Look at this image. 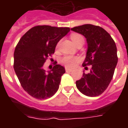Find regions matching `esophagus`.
Here are the masks:
<instances>
[{
  "mask_svg": "<svg viewBox=\"0 0 128 128\" xmlns=\"http://www.w3.org/2000/svg\"><path fill=\"white\" fill-rule=\"evenodd\" d=\"M72 69H70V68H66V72H72Z\"/></svg>",
  "mask_w": 128,
  "mask_h": 128,
  "instance_id": "34e87169",
  "label": "esophagus"
}]
</instances>
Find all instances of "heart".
Here are the masks:
<instances>
[{"label":"heart","mask_w":128,"mask_h":128,"mask_svg":"<svg viewBox=\"0 0 128 128\" xmlns=\"http://www.w3.org/2000/svg\"><path fill=\"white\" fill-rule=\"evenodd\" d=\"M71 39L73 41L75 45L78 44L80 42H84V39L82 35L78 34H72L71 35ZM78 61V58L76 57H72L70 56H65L61 59V62L64 64L65 66L69 68H72L75 65L76 62Z\"/></svg>","instance_id":"1"}]
</instances>
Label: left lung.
I'll return each instance as SVG.
<instances>
[{
    "instance_id": "obj_1",
    "label": "left lung",
    "mask_w": 128,
    "mask_h": 128,
    "mask_svg": "<svg viewBox=\"0 0 128 128\" xmlns=\"http://www.w3.org/2000/svg\"><path fill=\"white\" fill-rule=\"evenodd\" d=\"M71 30L86 39L88 49L82 66L91 65L90 73L84 72L82 78L76 81V87L87 96H98L105 91L113 78L118 63L115 42L109 33L98 26L84 24Z\"/></svg>"
}]
</instances>
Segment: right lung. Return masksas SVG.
Returning a JSON list of instances; mask_svg holds the SVG:
<instances>
[{
	"label": "right lung",
	"instance_id": "obj_1",
	"mask_svg": "<svg viewBox=\"0 0 128 128\" xmlns=\"http://www.w3.org/2000/svg\"><path fill=\"white\" fill-rule=\"evenodd\" d=\"M70 30L68 27L36 26L20 39L14 53V69L23 89L33 98L46 99L58 91L65 68L56 63L46 71L44 62Z\"/></svg>",
	"mask_w": 128,
	"mask_h": 128
}]
</instances>
